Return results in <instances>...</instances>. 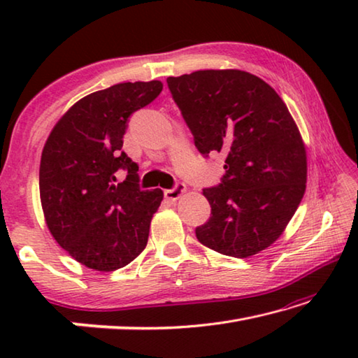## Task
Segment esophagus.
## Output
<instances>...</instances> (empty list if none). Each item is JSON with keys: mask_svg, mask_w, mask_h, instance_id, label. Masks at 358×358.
<instances>
[{"mask_svg": "<svg viewBox=\"0 0 358 358\" xmlns=\"http://www.w3.org/2000/svg\"><path fill=\"white\" fill-rule=\"evenodd\" d=\"M185 192H186V186L183 183H177L172 187V189H166L164 196H166V199H169V201L175 202V201H178V199L183 196Z\"/></svg>", "mask_w": 358, "mask_h": 358, "instance_id": "obj_1", "label": "esophagus"}]
</instances>
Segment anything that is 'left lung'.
I'll use <instances>...</instances> for the list:
<instances>
[{
  "mask_svg": "<svg viewBox=\"0 0 358 358\" xmlns=\"http://www.w3.org/2000/svg\"><path fill=\"white\" fill-rule=\"evenodd\" d=\"M203 156L226 155L220 186L203 189L210 220L203 246L246 259L273 245L306 189V148L287 106L268 83L240 69L167 78Z\"/></svg>",
  "mask_w": 358,
  "mask_h": 358,
  "instance_id": "left-lung-1",
  "label": "left lung"
}]
</instances>
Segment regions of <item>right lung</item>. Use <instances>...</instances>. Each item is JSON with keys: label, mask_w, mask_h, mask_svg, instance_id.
<instances>
[{"label": "right lung", "mask_w": 358, "mask_h": 358, "mask_svg": "<svg viewBox=\"0 0 358 358\" xmlns=\"http://www.w3.org/2000/svg\"><path fill=\"white\" fill-rule=\"evenodd\" d=\"M162 92L159 80L117 83L77 101L53 126L41 156L39 194L52 237L96 271L126 266L148 241L161 189H138L123 136L128 118ZM126 170L118 184L116 172Z\"/></svg>", "instance_id": "1"}]
</instances>
